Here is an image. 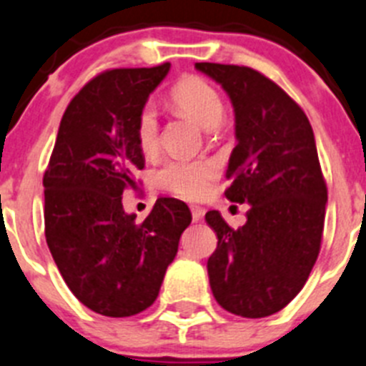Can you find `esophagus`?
<instances>
[{"instance_id": "34e87169", "label": "esophagus", "mask_w": 366, "mask_h": 366, "mask_svg": "<svg viewBox=\"0 0 366 366\" xmlns=\"http://www.w3.org/2000/svg\"><path fill=\"white\" fill-rule=\"evenodd\" d=\"M191 217H193V222L202 220V217H204V209H202V207H199V206L191 207Z\"/></svg>"}]
</instances>
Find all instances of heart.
Masks as SVG:
<instances>
[{
	"label": "heart",
	"instance_id": "b5f03b06",
	"mask_svg": "<svg viewBox=\"0 0 366 366\" xmlns=\"http://www.w3.org/2000/svg\"><path fill=\"white\" fill-rule=\"evenodd\" d=\"M172 99L180 112L189 115L200 128L214 129L224 119V101L213 84L200 77H186L175 84ZM137 144L144 155L159 148V117L153 104H144L137 117ZM218 177V166L211 160H169L157 175L164 189L182 199L197 200L207 194Z\"/></svg>",
	"mask_w": 366,
	"mask_h": 366
}]
</instances>
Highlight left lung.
Instances as JSON below:
<instances>
[{
	"mask_svg": "<svg viewBox=\"0 0 366 366\" xmlns=\"http://www.w3.org/2000/svg\"><path fill=\"white\" fill-rule=\"evenodd\" d=\"M220 84L234 112L225 197L247 204L231 229L218 211L206 222L218 244L207 260L214 300L242 317H265L305 285L322 244L327 186L303 110L278 84L247 66L197 63Z\"/></svg>",
	"mask_w": 366,
	"mask_h": 366,
	"instance_id": "obj_1",
	"label": "left lung"
}]
</instances>
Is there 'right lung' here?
I'll return each instance as SVG.
<instances>
[{"instance_id": "right-lung-1", "label": "right lung", "mask_w": 366, "mask_h": 366, "mask_svg": "<svg viewBox=\"0 0 366 366\" xmlns=\"http://www.w3.org/2000/svg\"><path fill=\"white\" fill-rule=\"evenodd\" d=\"M172 64L117 68L92 79L61 119L44 172V237L74 296L94 312L126 317L157 300L189 207L159 199L144 222L122 193L144 167L137 117Z\"/></svg>"}]
</instances>
